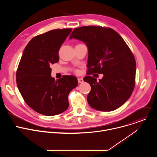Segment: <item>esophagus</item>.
Listing matches in <instances>:
<instances>
[{
	"label": "esophagus",
	"instance_id": "obj_1",
	"mask_svg": "<svg viewBox=\"0 0 157 157\" xmlns=\"http://www.w3.org/2000/svg\"><path fill=\"white\" fill-rule=\"evenodd\" d=\"M78 83H82V82H83L84 80L82 78H78Z\"/></svg>",
	"mask_w": 157,
	"mask_h": 157
}]
</instances>
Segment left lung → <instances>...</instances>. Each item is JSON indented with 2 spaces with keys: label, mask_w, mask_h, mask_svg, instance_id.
I'll return each mask as SVG.
<instances>
[{
  "label": "left lung",
  "mask_w": 157,
  "mask_h": 157,
  "mask_svg": "<svg viewBox=\"0 0 157 157\" xmlns=\"http://www.w3.org/2000/svg\"><path fill=\"white\" fill-rule=\"evenodd\" d=\"M70 39L84 42L88 48L87 75L103 74L101 79L86 76L91 86L87 99L91 107L112 111L123 105L136 84V62L124 39L114 30L101 26L76 28Z\"/></svg>",
  "instance_id": "8db88e82"
}]
</instances>
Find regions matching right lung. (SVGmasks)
I'll list each match as a JSON object with an SVG mask.
<instances>
[{"mask_svg": "<svg viewBox=\"0 0 157 157\" xmlns=\"http://www.w3.org/2000/svg\"><path fill=\"white\" fill-rule=\"evenodd\" d=\"M71 29H56L33 37L24 50L16 73L18 90L27 104L48 116L69 107L68 96L78 86L77 78L63 76L55 80L50 66L59 61L58 52Z\"/></svg>", "mask_w": 157, "mask_h": 157, "instance_id": "1", "label": "right lung"}]
</instances>
